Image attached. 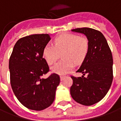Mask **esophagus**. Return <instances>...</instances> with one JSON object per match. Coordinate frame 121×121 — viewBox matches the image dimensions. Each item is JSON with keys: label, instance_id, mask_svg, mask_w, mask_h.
<instances>
[{"label": "esophagus", "instance_id": "1", "mask_svg": "<svg viewBox=\"0 0 121 121\" xmlns=\"http://www.w3.org/2000/svg\"><path fill=\"white\" fill-rule=\"evenodd\" d=\"M65 76H60V80L62 81V80H63L64 79H65Z\"/></svg>", "mask_w": 121, "mask_h": 121}]
</instances>
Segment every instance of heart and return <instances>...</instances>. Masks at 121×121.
<instances>
[{"label":"heart","mask_w":121,"mask_h":121,"mask_svg":"<svg viewBox=\"0 0 121 121\" xmlns=\"http://www.w3.org/2000/svg\"><path fill=\"white\" fill-rule=\"evenodd\" d=\"M89 47L87 37L74 34H65L56 38L54 46L46 45L43 55L48 64L53 65L58 61L60 54L63 52L62 58L65 60L56 64L51 70L54 73L64 75L73 70L74 62L80 63L84 60Z\"/></svg>","instance_id":"1"}]
</instances>
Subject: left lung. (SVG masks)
Here are the masks:
<instances>
[{"label": "left lung", "instance_id": "1", "mask_svg": "<svg viewBox=\"0 0 121 121\" xmlns=\"http://www.w3.org/2000/svg\"><path fill=\"white\" fill-rule=\"evenodd\" d=\"M73 32L84 34L89 41V50L77 73L82 77L71 76L72 98L84 106L100 101L109 91L113 81V57L106 38L101 32L90 28H81ZM87 74L86 77L84 76Z\"/></svg>", "mask_w": 121, "mask_h": 121}]
</instances>
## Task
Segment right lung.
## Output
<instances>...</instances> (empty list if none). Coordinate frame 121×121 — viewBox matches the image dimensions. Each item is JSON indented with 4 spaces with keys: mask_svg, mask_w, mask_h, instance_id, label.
I'll return each mask as SVG.
<instances>
[{
    "mask_svg": "<svg viewBox=\"0 0 121 121\" xmlns=\"http://www.w3.org/2000/svg\"><path fill=\"white\" fill-rule=\"evenodd\" d=\"M50 40V35L43 34L22 37L15 43L9 58L12 90L19 101L32 110L41 111L50 106L60 82L56 73L42 78L49 71L43 50Z\"/></svg>",
    "mask_w": 121,
    "mask_h": 121,
    "instance_id": "add662e5",
    "label": "right lung"
}]
</instances>
